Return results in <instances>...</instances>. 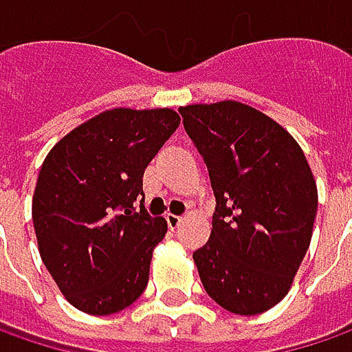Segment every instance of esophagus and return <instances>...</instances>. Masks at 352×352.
<instances>
[{"instance_id":"1","label":"esophagus","mask_w":352,"mask_h":352,"mask_svg":"<svg viewBox=\"0 0 352 352\" xmlns=\"http://www.w3.org/2000/svg\"><path fill=\"white\" fill-rule=\"evenodd\" d=\"M166 222H168V228H170V230H176V228L180 226V222H182V216L168 214V216H166Z\"/></svg>"}]
</instances>
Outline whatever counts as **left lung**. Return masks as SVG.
Wrapping results in <instances>:
<instances>
[{"instance_id":"obj_1","label":"left lung","mask_w":352,"mask_h":352,"mask_svg":"<svg viewBox=\"0 0 352 352\" xmlns=\"http://www.w3.org/2000/svg\"><path fill=\"white\" fill-rule=\"evenodd\" d=\"M184 130L208 168L212 232L192 258L204 290L234 314H261L289 292L311 236L318 194L289 132L240 102L184 106Z\"/></svg>"}]
</instances>
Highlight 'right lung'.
Returning a JSON list of instances; mask_svg holds the SVG:
<instances>
[{"label": "right lung", "instance_id": "obj_1", "mask_svg": "<svg viewBox=\"0 0 352 352\" xmlns=\"http://www.w3.org/2000/svg\"><path fill=\"white\" fill-rule=\"evenodd\" d=\"M180 124L170 108H113L80 124L45 156L32 202L39 256L62 294L113 314L144 292L164 218L134 202L142 176Z\"/></svg>", "mask_w": 352, "mask_h": 352}]
</instances>
